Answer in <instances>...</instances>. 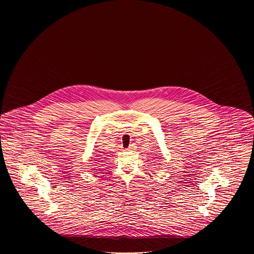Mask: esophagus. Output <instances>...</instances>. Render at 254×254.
<instances>
[{
  "label": "esophagus",
  "mask_w": 254,
  "mask_h": 254,
  "mask_svg": "<svg viewBox=\"0 0 254 254\" xmlns=\"http://www.w3.org/2000/svg\"><path fill=\"white\" fill-rule=\"evenodd\" d=\"M132 148H133V145H129V146H128V147H127V150H131V149H132Z\"/></svg>",
  "instance_id": "1"
}]
</instances>
